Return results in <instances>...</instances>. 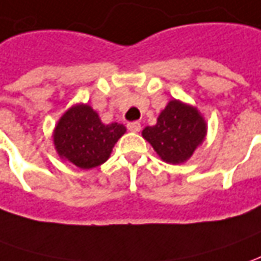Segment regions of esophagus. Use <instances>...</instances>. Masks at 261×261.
Instances as JSON below:
<instances>
[{"label": "esophagus", "mask_w": 261, "mask_h": 261, "mask_svg": "<svg viewBox=\"0 0 261 261\" xmlns=\"http://www.w3.org/2000/svg\"><path fill=\"white\" fill-rule=\"evenodd\" d=\"M127 128L133 133H138V131L141 130V124L138 123V121H133V123L127 124Z\"/></svg>", "instance_id": "1"}]
</instances>
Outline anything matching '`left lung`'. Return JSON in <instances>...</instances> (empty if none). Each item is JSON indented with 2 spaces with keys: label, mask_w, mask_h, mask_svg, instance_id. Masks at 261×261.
Instances as JSON below:
<instances>
[{
  "label": "left lung",
  "mask_w": 261,
  "mask_h": 261,
  "mask_svg": "<svg viewBox=\"0 0 261 261\" xmlns=\"http://www.w3.org/2000/svg\"><path fill=\"white\" fill-rule=\"evenodd\" d=\"M143 137L163 160L180 164L203 143L205 123L196 108L173 100L161 111L157 124L143 130Z\"/></svg>",
  "instance_id": "1"
}]
</instances>
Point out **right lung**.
<instances>
[{
	"label": "right lung",
	"instance_id": "obj_1",
	"mask_svg": "<svg viewBox=\"0 0 261 261\" xmlns=\"http://www.w3.org/2000/svg\"><path fill=\"white\" fill-rule=\"evenodd\" d=\"M124 133L123 124H102L93 108L80 104L70 108L58 121L54 144L63 159L87 170L106 163Z\"/></svg>",
	"mask_w": 261,
	"mask_h": 261
}]
</instances>
